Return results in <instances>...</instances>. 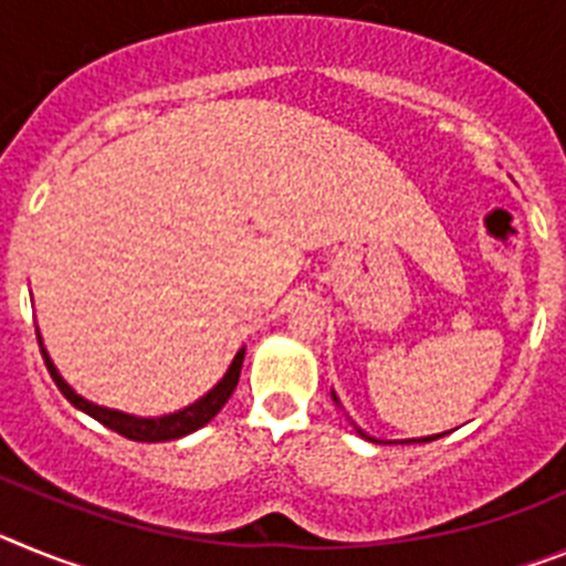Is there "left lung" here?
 Segmentation results:
<instances>
[{
  "instance_id": "obj_1",
  "label": "left lung",
  "mask_w": 566,
  "mask_h": 566,
  "mask_svg": "<svg viewBox=\"0 0 566 566\" xmlns=\"http://www.w3.org/2000/svg\"><path fill=\"white\" fill-rule=\"evenodd\" d=\"M332 399H334V402H337V405H339L337 394H334V391H332ZM339 408H343V405H339ZM352 424H354V422H352ZM354 431H357V433H359V437H363V439H368V442H379V444H391V442H382V439H374V437H368V433H365V431H363V428H359V424H354ZM439 437H444V433H433V437H419V439H402V444H413V442H433V439H439ZM394 444H397V442H394Z\"/></svg>"
}]
</instances>
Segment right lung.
<instances>
[{
  "label": "right lung",
  "mask_w": 566,
  "mask_h": 566,
  "mask_svg": "<svg viewBox=\"0 0 566 566\" xmlns=\"http://www.w3.org/2000/svg\"><path fill=\"white\" fill-rule=\"evenodd\" d=\"M39 345H42L44 365H48V371H50V377H53V382L59 385V391H62L70 402L76 405L78 411H84L87 417L98 419L102 424H107L109 431L122 433V437L133 439V442H169V439H181V437H187V433H195L198 428H203L207 422H212L214 413L221 411L223 405L229 402V397H232L234 385H238V379H240V368H243V354H247V348H240V352L234 354L232 365L227 368V374L218 379V385H214V388H209L201 399H195L192 405L181 408V411L164 413V417H135V413L115 411V408H107V405L90 402V399H84L82 394L73 391V388L64 382V377L59 374L56 365H53V359H50L48 348H44V343H42V334H39Z\"/></svg>",
  "instance_id": "obj_1"
}]
</instances>
